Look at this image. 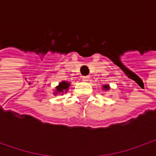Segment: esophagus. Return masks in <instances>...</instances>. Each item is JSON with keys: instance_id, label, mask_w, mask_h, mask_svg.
Masks as SVG:
<instances>
[{"instance_id": "esophagus-1", "label": "esophagus", "mask_w": 156, "mask_h": 156, "mask_svg": "<svg viewBox=\"0 0 156 156\" xmlns=\"http://www.w3.org/2000/svg\"><path fill=\"white\" fill-rule=\"evenodd\" d=\"M88 79H89V77H88V76H85V77H83V81L88 82Z\"/></svg>"}]
</instances>
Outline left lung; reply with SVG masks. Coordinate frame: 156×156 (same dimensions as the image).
Instances as JSON below:
<instances>
[{
    "mask_svg": "<svg viewBox=\"0 0 156 156\" xmlns=\"http://www.w3.org/2000/svg\"><path fill=\"white\" fill-rule=\"evenodd\" d=\"M102 89L105 90V91H108L110 89V87H109V84H104L102 86Z\"/></svg>",
    "mask_w": 156,
    "mask_h": 156,
    "instance_id": "left-lung-1",
    "label": "left lung"
}]
</instances>
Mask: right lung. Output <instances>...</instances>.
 I'll return each mask as SVG.
<instances>
[{"mask_svg":"<svg viewBox=\"0 0 156 156\" xmlns=\"http://www.w3.org/2000/svg\"><path fill=\"white\" fill-rule=\"evenodd\" d=\"M71 86L70 82L68 81H62L58 83V86H56L54 92H53V94L58 95V94H66L68 90L69 89V87Z\"/></svg>","mask_w":156,"mask_h":156,"instance_id":"add662e5","label":"right lung"}]
</instances>
